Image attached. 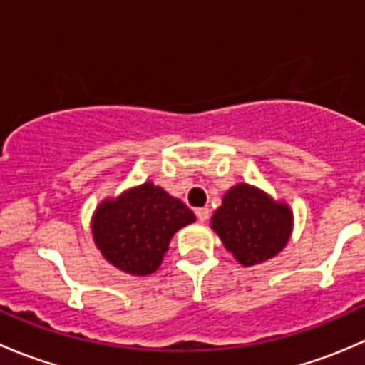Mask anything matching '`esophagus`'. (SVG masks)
Segmentation results:
<instances>
[{
  "mask_svg": "<svg viewBox=\"0 0 365 365\" xmlns=\"http://www.w3.org/2000/svg\"><path fill=\"white\" fill-rule=\"evenodd\" d=\"M196 217H197V220H200V222H206V220H208V217H210V210L208 208H197L196 210Z\"/></svg>",
  "mask_w": 365,
  "mask_h": 365,
  "instance_id": "esophagus-1",
  "label": "esophagus"
}]
</instances>
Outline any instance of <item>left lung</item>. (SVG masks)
<instances>
[{"instance_id": "left-lung-1", "label": "left lung", "mask_w": 365, "mask_h": 365, "mask_svg": "<svg viewBox=\"0 0 365 365\" xmlns=\"http://www.w3.org/2000/svg\"><path fill=\"white\" fill-rule=\"evenodd\" d=\"M292 212L247 183L226 192L213 213L212 227L224 247L244 267L263 263L281 252L292 235Z\"/></svg>"}]
</instances>
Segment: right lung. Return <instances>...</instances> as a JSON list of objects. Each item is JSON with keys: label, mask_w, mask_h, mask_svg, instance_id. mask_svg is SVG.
I'll return each instance as SVG.
<instances>
[{"label": "right lung", "mask_w": 365, "mask_h": 365, "mask_svg": "<svg viewBox=\"0 0 365 365\" xmlns=\"http://www.w3.org/2000/svg\"><path fill=\"white\" fill-rule=\"evenodd\" d=\"M194 220L189 206L148 182L104 201L91 231L109 263L132 275H150L160 267L173 235Z\"/></svg>", "instance_id": "add662e5"}]
</instances>
